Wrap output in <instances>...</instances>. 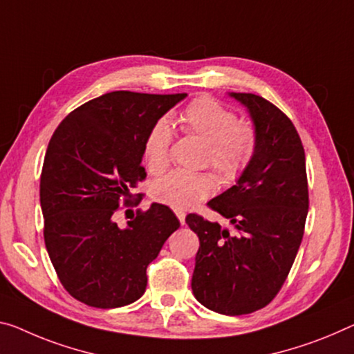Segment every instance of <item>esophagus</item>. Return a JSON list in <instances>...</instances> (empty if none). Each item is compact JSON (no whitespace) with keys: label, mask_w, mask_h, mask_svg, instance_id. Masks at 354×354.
<instances>
[{"label":"esophagus","mask_w":354,"mask_h":354,"mask_svg":"<svg viewBox=\"0 0 354 354\" xmlns=\"http://www.w3.org/2000/svg\"><path fill=\"white\" fill-rule=\"evenodd\" d=\"M174 212H176L178 221H180L182 225H185V216H187V214H185V210H182V209H174Z\"/></svg>","instance_id":"34e87169"}]
</instances>
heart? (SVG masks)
I'll list each match as a JSON object with an SVG mask.
<instances>
[{"instance_id":"b5f03b06","label":"heart","mask_w":354,"mask_h":354,"mask_svg":"<svg viewBox=\"0 0 354 354\" xmlns=\"http://www.w3.org/2000/svg\"><path fill=\"white\" fill-rule=\"evenodd\" d=\"M178 123L185 133L205 142L204 165L212 166L223 183L239 180L258 153L259 133L250 120H237L236 112L212 96H198L183 109ZM172 129L166 118H158L145 134L147 167L160 174L169 165ZM218 188L212 172L176 169L153 183L151 193L174 209H192L210 198Z\"/></svg>"}]
</instances>
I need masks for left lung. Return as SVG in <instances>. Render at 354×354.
I'll return each mask as SVG.
<instances>
[{
	"label": "left lung",
	"mask_w": 354,
	"mask_h": 354,
	"mask_svg": "<svg viewBox=\"0 0 354 354\" xmlns=\"http://www.w3.org/2000/svg\"><path fill=\"white\" fill-rule=\"evenodd\" d=\"M248 109L259 133L258 153L245 174L209 207L230 218L234 232L198 214L193 295L223 315H247L272 302L301 247L308 212L306 151L295 124L253 93H231Z\"/></svg>",
	"instance_id": "left-lung-1"
}]
</instances>
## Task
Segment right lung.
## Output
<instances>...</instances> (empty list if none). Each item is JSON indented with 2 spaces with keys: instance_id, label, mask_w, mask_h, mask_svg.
<instances>
[{
  "instance_id": "add662e5",
  "label": "right lung",
  "mask_w": 354,
  "mask_h": 354,
  "mask_svg": "<svg viewBox=\"0 0 354 354\" xmlns=\"http://www.w3.org/2000/svg\"><path fill=\"white\" fill-rule=\"evenodd\" d=\"M185 96L111 91L74 109L48 142L39 192L46 248L64 290L86 306L138 301L147 266L180 226L162 204L139 209L127 230L112 216L139 204L131 189L147 177L145 134Z\"/></svg>"
}]
</instances>
